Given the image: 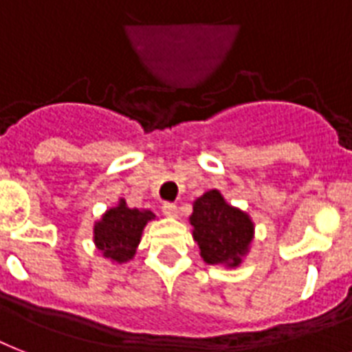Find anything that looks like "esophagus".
<instances>
[{"label":"esophagus","mask_w":352,"mask_h":352,"mask_svg":"<svg viewBox=\"0 0 352 352\" xmlns=\"http://www.w3.org/2000/svg\"><path fill=\"white\" fill-rule=\"evenodd\" d=\"M162 214H164L166 217H177L179 210H177V206L173 203H164L162 204Z\"/></svg>","instance_id":"esophagus-1"}]
</instances>
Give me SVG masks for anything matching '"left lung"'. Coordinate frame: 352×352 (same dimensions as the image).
<instances>
[{
    "label": "left lung",
    "instance_id": "8db88e82",
    "mask_svg": "<svg viewBox=\"0 0 352 352\" xmlns=\"http://www.w3.org/2000/svg\"><path fill=\"white\" fill-rule=\"evenodd\" d=\"M190 225L201 257L208 265L239 267L254 239L250 215L226 203L219 190H210L193 203Z\"/></svg>",
    "mask_w": 352,
    "mask_h": 352
}]
</instances>
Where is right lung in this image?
I'll use <instances>...</instances> for the list:
<instances>
[{"instance_id":"right-lung-1","label":"right lung","mask_w":352,"mask_h":352,"mask_svg":"<svg viewBox=\"0 0 352 352\" xmlns=\"http://www.w3.org/2000/svg\"><path fill=\"white\" fill-rule=\"evenodd\" d=\"M151 219H155L151 210L127 208L126 201L120 199L115 208L107 210L95 223L93 237L96 248L115 263L129 261L137 252L144 226Z\"/></svg>"}]
</instances>
